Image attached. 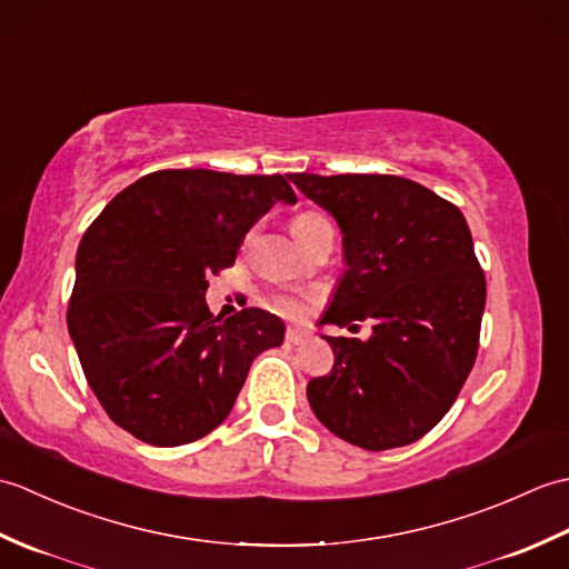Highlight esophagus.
I'll use <instances>...</instances> for the list:
<instances>
[{
  "instance_id": "1",
  "label": "esophagus",
  "mask_w": 569,
  "mask_h": 569,
  "mask_svg": "<svg viewBox=\"0 0 569 569\" xmlns=\"http://www.w3.org/2000/svg\"><path fill=\"white\" fill-rule=\"evenodd\" d=\"M286 342L293 345V347L303 345V342H308V332L306 330H298V328H288L286 330Z\"/></svg>"
}]
</instances>
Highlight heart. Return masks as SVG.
<instances>
[{
  "instance_id": "obj_1",
  "label": "heart",
  "mask_w": 569,
  "mask_h": 569,
  "mask_svg": "<svg viewBox=\"0 0 569 569\" xmlns=\"http://www.w3.org/2000/svg\"><path fill=\"white\" fill-rule=\"evenodd\" d=\"M320 224H330V222L325 220V217L318 214V212H303V214L293 217L291 232H293V237L298 239V237H306L308 232H312V229L320 227ZM271 306H273V310L283 312V316H291V318L303 316L306 308H308V306H306V298H298V296H291V293L273 296Z\"/></svg>"
}]
</instances>
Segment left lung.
Returning <instances> with one entry per match:
<instances>
[{
  "label": "left lung",
  "mask_w": 569,
  "mask_h": 569,
  "mask_svg": "<svg viewBox=\"0 0 569 569\" xmlns=\"http://www.w3.org/2000/svg\"><path fill=\"white\" fill-rule=\"evenodd\" d=\"M342 229L345 276L320 325L332 371L308 383L312 413L337 438L379 452L430 432L462 389L479 349L485 271L465 214L401 176L288 173Z\"/></svg>",
  "instance_id": "left-lung-1"
}]
</instances>
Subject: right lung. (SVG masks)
<instances>
[{
    "label": "right lung",
    "instance_id": "obj_1",
    "mask_svg": "<svg viewBox=\"0 0 569 569\" xmlns=\"http://www.w3.org/2000/svg\"><path fill=\"white\" fill-rule=\"evenodd\" d=\"M283 176L156 171L114 196L82 234L68 332L90 389L119 428L156 447L200 440L229 416L251 361L283 342L281 318L222 320L208 276L232 266Z\"/></svg>",
    "mask_w": 569,
    "mask_h": 569
}]
</instances>
